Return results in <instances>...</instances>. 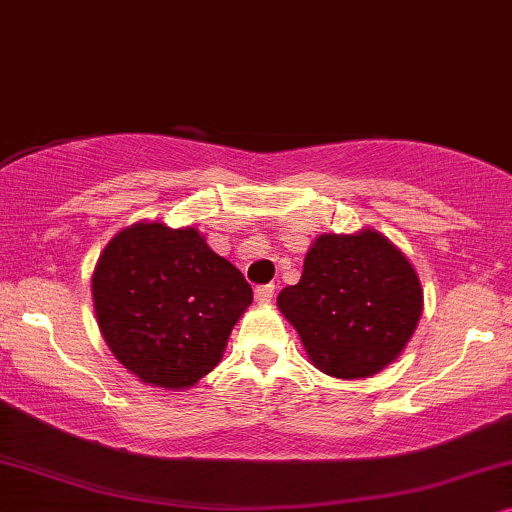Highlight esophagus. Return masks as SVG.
Listing matches in <instances>:
<instances>
[{
	"label": "esophagus",
	"mask_w": 512,
	"mask_h": 512,
	"mask_svg": "<svg viewBox=\"0 0 512 512\" xmlns=\"http://www.w3.org/2000/svg\"><path fill=\"white\" fill-rule=\"evenodd\" d=\"M274 285H257V288H255V299H257V302H260V304H269L271 302V299H274Z\"/></svg>",
	"instance_id": "obj_1"
}]
</instances>
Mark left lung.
<instances>
[{
    "mask_svg": "<svg viewBox=\"0 0 512 512\" xmlns=\"http://www.w3.org/2000/svg\"><path fill=\"white\" fill-rule=\"evenodd\" d=\"M421 306L417 271L372 229L318 236L299 283L278 295L311 363L339 379L384 370L410 342Z\"/></svg>",
    "mask_w": 512,
    "mask_h": 512,
    "instance_id": "obj_1",
    "label": "left lung"
}]
</instances>
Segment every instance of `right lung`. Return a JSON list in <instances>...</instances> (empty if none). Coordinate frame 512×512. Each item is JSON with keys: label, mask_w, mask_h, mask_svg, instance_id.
<instances>
[{"label": "right lung", "mask_w": 512, "mask_h": 512, "mask_svg": "<svg viewBox=\"0 0 512 512\" xmlns=\"http://www.w3.org/2000/svg\"><path fill=\"white\" fill-rule=\"evenodd\" d=\"M250 302L241 271L192 227L133 224L107 243L93 271L107 346L140 381L161 388L206 377Z\"/></svg>", "instance_id": "1"}]
</instances>
